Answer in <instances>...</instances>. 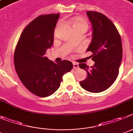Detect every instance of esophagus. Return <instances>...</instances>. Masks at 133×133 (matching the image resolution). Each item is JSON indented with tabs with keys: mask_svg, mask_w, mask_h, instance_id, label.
<instances>
[{
	"mask_svg": "<svg viewBox=\"0 0 133 133\" xmlns=\"http://www.w3.org/2000/svg\"><path fill=\"white\" fill-rule=\"evenodd\" d=\"M73 65H74V69H78L79 65L77 63H74V64H73Z\"/></svg>",
	"mask_w": 133,
	"mask_h": 133,
	"instance_id": "esophagus-1",
	"label": "esophagus"
}]
</instances>
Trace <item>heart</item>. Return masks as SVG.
<instances>
[{
    "mask_svg": "<svg viewBox=\"0 0 133 133\" xmlns=\"http://www.w3.org/2000/svg\"><path fill=\"white\" fill-rule=\"evenodd\" d=\"M72 26L74 29H82L86 30L88 28V24L83 19H79L73 22Z\"/></svg>",
    "mask_w": 133,
    "mask_h": 133,
    "instance_id": "b5f03b06",
    "label": "heart"
}]
</instances>
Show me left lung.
Returning <instances> with one entry per match:
<instances>
[{"instance_id":"obj_1","label":"left lung","mask_w":133,"mask_h":133,"mask_svg":"<svg viewBox=\"0 0 133 133\" xmlns=\"http://www.w3.org/2000/svg\"><path fill=\"white\" fill-rule=\"evenodd\" d=\"M87 15L92 24L93 36L86 51L92 52L95 64L91 67L79 64L87 73L80 85L87 91L99 93L108 89L117 79L123 57L121 38L114 24L104 14L88 11Z\"/></svg>"}]
</instances>
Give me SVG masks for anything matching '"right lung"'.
Returning <instances> with one entry per match:
<instances>
[{
	"instance_id": "add662e5",
	"label": "right lung",
	"mask_w": 133,
	"mask_h": 133,
	"mask_svg": "<svg viewBox=\"0 0 133 133\" xmlns=\"http://www.w3.org/2000/svg\"><path fill=\"white\" fill-rule=\"evenodd\" d=\"M59 17V14H46L32 20L22 32L14 52V66L20 81L31 93L41 97L58 90L63 75L73 68L69 61L54 63L44 56L53 44Z\"/></svg>"
}]
</instances>
